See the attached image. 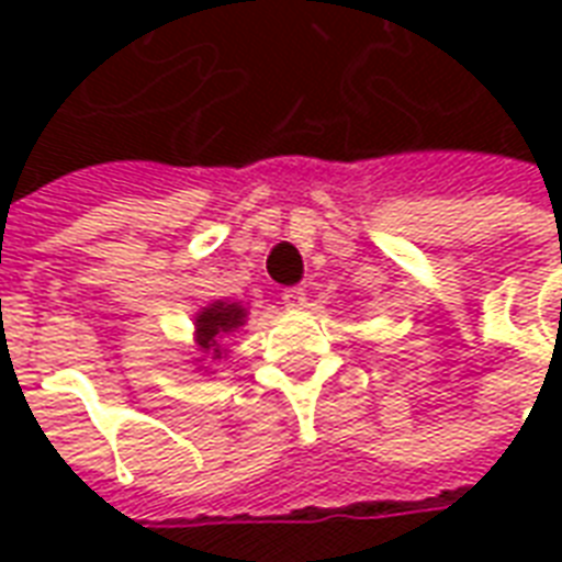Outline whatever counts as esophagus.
<instances>
[{"label":"esophagus","mask_w":562,"mask_h":562,"mask_svg":"<svg viewBox=\"0 0 562 562\" xmlns=\"http://www.w3.org/2000/svg\"><path fill=\"white\" fill-rule=\"evenodd\" d=\"M282 303L289 308H303L306 306V291L300 289V285H291V289L282 291Z\"/></svg>","instance_id":"esophagus-1"}]
</instances>
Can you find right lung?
<instances>
[{
    "label": "right lung",
    "instance_id": "obj_1",
    "mask_svg": "<svg viewBox=\"0 0 562 562\" xmlns=\"http://www.w3.org/2000/svg\"><path fill=\"white\" fill-rule=\"evenodd\" d=\"M245 324V308L238 303H212L198 315L194 326H198V344L203 350H212V359H218V338L221 335L236 333L238 326Z\"/></svg>",
    "mask_w": 562,
    "mask_h": 562
}]
</instances>
